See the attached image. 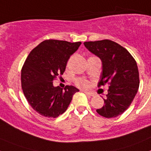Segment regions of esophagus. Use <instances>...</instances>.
<instances>
[{"label":"esophagus","mask_w":151,"mask_h":151,"mask_svg":"<svg viewBox=\"0 0 151 151\" xmlns=\"http://www.w3.org/2000/svg\"><path fill=\"white\" fill-rule=\"evenodd\" d=\"M83 91L85 94H87V95L94 96V94H93V93H91V92H90V91Z\"/></svg>","instance_id":"1"}]
</instances>
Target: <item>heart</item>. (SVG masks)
Instances as JSON below:
<instances>
[{
  "label": "heart",
  "mask_w": 151,
  "mask_h": 151,
  "mask_svg": "<svg viewBox=\"0 0 151 151\" xmlns=\"http://www.w3.org/2000/svg\"><path fill=\"white\" fill-rule=\"evenodd\" d=\"M76 84L77 86L80 88H87L88 87V82L87 80L83 79V78H77L76 80Z\"/></svg>",
  "instance_id": "1"
}]
</instances>
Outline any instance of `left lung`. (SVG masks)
Instances as JSON below:
<instances>
[{
    "instance_id": "left-lung-1",
    "label": "left lung",
    "mask_w": 151,
    "mask_h": 151,
    "mask_svg": "<svg viewBox=\"0 0 151 151\" xmlns=\"http://www.w3.org/2000/svg\"><path fill=\"white\" fill-rule=\"evenodd\" d=\"M84 45L102 62L98 85H110L104 105L97 109V113L106 118L121 115L129 107L139 88L136 61L126 49L110 40L86 41Z\"/></svg>"
}]
</instances>
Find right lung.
<instances>
[{
    "instance_id": "right-lung-1",
    "label": "right lung",
    "mask_w": 151,
    "mask_h": 151,
    "mask_svg": "<svg viewBox=\"0 0 151 151\" xmlns=\"http://www.w3.org/2000/svg\"><path fill=\"white\" fill-rule=\"evenodd\" d=\"M82 42L45 40L28 56L21 72L24 95L37 113L56 118L67 110L73 96L79 91L73 85L64 89L54 86V78L63 74L70 56Z\"/></svg>"
}]
</instances>
